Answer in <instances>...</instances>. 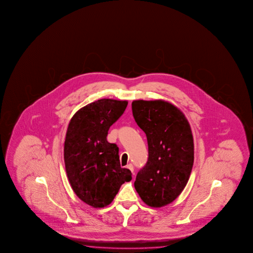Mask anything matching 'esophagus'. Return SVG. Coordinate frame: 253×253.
Returning <instances> with one entry per match:
<instances>
[{
  "label": "esophagus",
  "mask_w": 253,
  "mask_h": 253,
  "mask_svg": "<svg viewBox=\"0 0 253 253\" xmlns=\"http://www.w3.org/2000/svg\"><path fill=\"white\" fill-rule=\"evenodd\" d=\"M126 168H127V169H129V170H130V171H132V173H133V174H134V173H133V165H132V164H129V165H127V166H126Z\"/></svg>",
  "instance_id": "1"
}]
</instances>
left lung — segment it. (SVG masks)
<instances>
[{
  "instance_id": "left-lung-1",
  "label": "left lung",
  "mask_w": 253,
  "mask_h": 253,
  "mask_svg": "<svg viewBox=\"0 0 253 253\" xmlns=\"http://www.w3.org/2000/svg\"><path fill=\"white\" fill-rule=\"evenodd\" d=\"M132 111L149 147L134 188L147 206L159 208L174 201L188 183L194 163L192 132L180 110L163 100L133 101Z\"/></svg>"
}]
</instances>
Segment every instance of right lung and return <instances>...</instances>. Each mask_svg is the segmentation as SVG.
<instances>
[{
	"instance_id": "add662e5",
	"label": "right lung",
	"mask_w": 253,
	"mask_h": 253,
	"mask_svg": "<svg viewBox=\"0 0 253 253\" xmlns=\"http://www.w3.org/2000/svg\"><path fill=\"white\" fill-rule=\"evenodd\" d=\"M127 103L100 99L80 109L69 123L64 149L69 182L77 197L94 208L109 206L121 185L132 180L131 171L120 167L118 146L106 138Z\"/></svg>"
}]
</instances>
